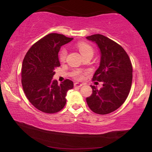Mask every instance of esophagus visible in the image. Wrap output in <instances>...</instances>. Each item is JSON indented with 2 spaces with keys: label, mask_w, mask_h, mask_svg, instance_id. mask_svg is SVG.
Wrapping results in <instances>:
<instances>
[{
  "label": "esophagus",
  "mask_w": 152,
  "mask_h": 152,
  "mask_svg": "<svg viewBox=\"0 0 152 152\" xmlns=\"http://www.w3.org/2000/svg\"><path fill=\"white\" fill-rule=\"evenodd\" d=\"M82 86V84L80 83H78V82H75L74 83V87L75 88H79V87H81Z\"/></svg>",
  "instance_id": "1"
}]
</instances>
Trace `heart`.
Masks as SVG:
<instances>
[{"mask_svg":"<svg viewBox=\"0 0 152 152\" xmlns=\"http://www.w3.org/2000/svg\"><path fill=\"white\" fill-rule=\"evenodd\" d=\"M77 48H78L80 53H81L82 57L86 55H92L93 54V49L90 45L87 44V43L84 42H80L77 45ZM67 56V51L66 48L61 49L60 53H59V58L61 61H64L66 60ZM75 76L78 78H82V72L80 71H77L75 73Z\"/></svg>","mask_w":152,"mask_h":152,"instance_id":"obj_1","label":"heart"}]
</instances>
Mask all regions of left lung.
<instances>
[{
    "label": "left lung",
    "mask_w": 152,
    "mask_h": 152,
    "mask_svg": "<svg viewBox=\"0 0 152 152\" xmlns=\"http://www.w3.org/2000/svg\"><path fill=\"white\" fill-rule=\"evenodd\" d=\"M94 42L101 52L99 68L92 80L102 82L98 89L91 86L92 93L86 102L92 111L100 115L109 114L123 104L129 93L133 78L130 59L121 46L101 34L86 37Z\"/></svg>",
    "instance_id": "left-lung-1"
}]
</instances>
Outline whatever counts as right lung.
I'll return each mask as SVG.
<instances>
[{
  "instance_id": "right-lung-1",
  "label": "right lung",
  "mask_w": 152,
  "mask_h": 152,
  "mask_svg": "<svg viewBox=\"0 0 152 152\" xmlns=\"http://www.w3.org/2000/svg\"><path fill=\"white\" fill-rule=\"evenodd\" d=\"M72 39L61 34L50 33L31 46L23 61L21 83L25 94L31 103L43 113H55L62 109L66 103L67 92L74 87L69 79L60 85L53 80L55 69L60 66V48Z\"/></svg>"
}]
</instances>
